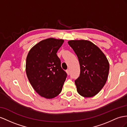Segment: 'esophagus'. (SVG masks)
<instances>
[{
    "instance_id": "obj_1",
    "label": "esophagus",
    "mask_w": 127,
    "mask_h": 127,
    "mask_svg": "<svg viewBox=\"0 0 127 127\" xmlns=\"http://www.w3.org/2000/svg\"><path fill=\"white\" fill-rule=\"evenodd\" d=\"M66 73L67 74V75H69V74H70V70H69V69H67L66 70Z\"/></svg>"
}]
</instances>
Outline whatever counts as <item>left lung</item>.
Returning a JSON list of instances; mask_svg holds the SVG:
<instances>
[{
	"mask_svg": "<svg viewBox=\"0 0 127 127\" xmlns=\"http://www.w3.org/2000/svg\"><path fill=\"white\" fill-rule=\"evenodd\" d=\"M68 44L79 60L80 76L74 82L80 95L90 97L95 95L105 85L109 65L99 48L87 40H71Z\"/></svg>",
	"mask_w": 127,
	"mask_h": 127,
	"instance_id": "8db88e82",
	"label": "left lung"
}]
</instances>
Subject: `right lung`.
I'll return each mask as SVG.
<instances>
[{
	"label": "right lung",
	"instance_id": "1",
	"mask_svg": "<svg viewBox=\"0 0 127 127\" xmlns=\"http://www.w3.org/2000/svg\"><path fill=\"white\" fill-rule=\"evenodd\" d=\"M64 40L49 38L38 42L29 51L26 71L32 87L40 96L52 99L61 92L67 74L56 54Z\"/></svg>",
	"mask_w": 127,
	"mask_h": 127
}]
</instances>
